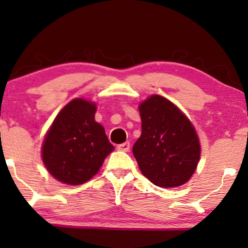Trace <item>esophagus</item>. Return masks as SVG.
I'll use <instances>...</instances> for the list:
<instances>
[{
    "label": "esophagus",
    "mask_w": 248,
    "mask_h": 248,
    "mask_svg": "<svg viewBox=\"0 0 248 248\" xmlns=\"http://www.w3.org/2000/svg\"><path fill=\"white\" fill-rule=\"evenodd\" d=\"M129 148H130L129 142H124V143L119 144L118 150H120V152H129Z\"/></svg>",
    "instance_id": "esophagus-1"
}]
</instances>
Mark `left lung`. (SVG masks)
Instances as JSON below:
<instances>
[{"label": "left lung", "mask_w": 248, "mask_h": 248, "mask_svg": "<svg viewBox=\"0 0 248 248\" xmlns=\"http://www.w3.org/2000/svg\"><path fill=\"white\" fill-rule=\"evenodd\" d=\"M142 133L133 147L141 172L155 186L186 183L201 157V144L191 121L171 101L154 94L139 106Z\"/></svg>", "instance_id": "1"}]
</instances>
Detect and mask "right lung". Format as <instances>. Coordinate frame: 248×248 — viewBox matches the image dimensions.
Segmentation results:
<instances>
[{
  "label": "right lung",
  "instance_id": "1",
  "mask_svg": "<svg viewBox=\"0 0 248 248\" xmlns=\"http://www.w3.org/2000/svg\"><path fill=\"white\" fill-rule=\"evenodd\" d=\"M95 110L94 102L73 99L58 113L45 135L43 162L62 183H86L114 149L104 127L94 120Z\"/></svg>",
  "mask_w": 248,
  "mask_h": 248
}]
</instances>
